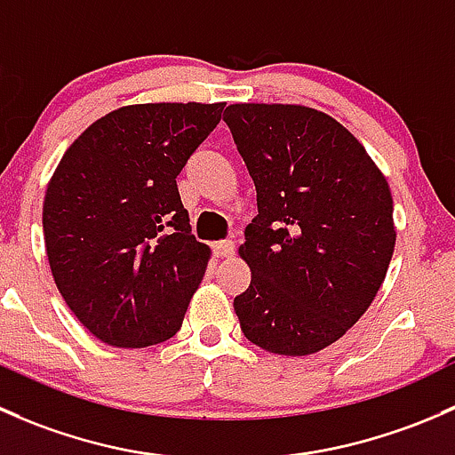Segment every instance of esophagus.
<instances>
[{
  "label": "esophagus",
  "mask_w": 455,
  "mask_h": 455,
  "mask_svg": "<svg viewBox=\"0 0 455 455\" xmlns=\"http://www.w3.org/2000/svg\"><path fill=\"white\" fill-rule=\"evenodd\" d=\"M214 254L219 259H229L234 254V243L232 241H221V243H214Z\"/></svg>",
  "instance_id": "obj_1"
}]
</instances>
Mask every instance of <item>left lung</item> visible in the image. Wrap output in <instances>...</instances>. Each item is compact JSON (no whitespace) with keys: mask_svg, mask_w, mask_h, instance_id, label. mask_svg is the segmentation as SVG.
Segmentation results:
<instances>
[{"mask_svg":"<svg viewBox=\"0 0 455 455\" xmlns=\"http://www.w3.org/2000/svg\"><path fill=\"white\" fill-rule=\"evenodd\" d=\"M223 120L259 204L238 247L251 271L234 298L243 335L287 357L320 353L381 289L396 245L390 186L362 142L324 111L236 102Z\"/></svg>","mask_w":455,"mask_h":455,"instance_id":"1","label":"left lung"}]
</instances>
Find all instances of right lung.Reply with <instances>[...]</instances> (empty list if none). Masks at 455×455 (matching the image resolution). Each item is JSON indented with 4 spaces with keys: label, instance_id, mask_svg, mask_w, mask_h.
<instances>
[{
    "label": "right lung",
    "instance_id": "1",
    "mask_svg": "<svg viewBox=\"0 0 455 455\" xmlns=\"http://www.w3.org/2000/svg\"><path fill=\"white\" fill-rule=\"evenodd\" d=\"M226 102H147L109 111L65 151L44 199L50 269L85 329L116 348L180 331L210 247L190 234L177 175Z\"/></svg>",
    "mask_w": 455,
    "mask_h": 455
}]
</instances>
